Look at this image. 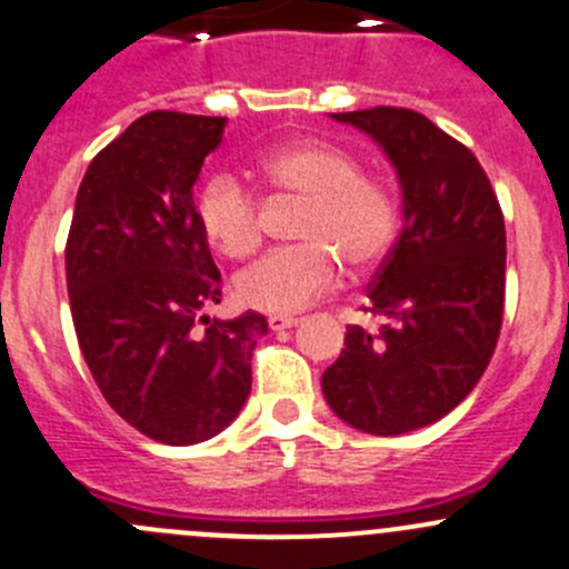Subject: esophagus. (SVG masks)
Here are the masks:
<instances>
[{
	"label": "esophagus",
	"mask_w": 569,
	"mask_h": 569,
	"mask_svg": "<svg viewBox=\"0 0 569 569\" xmlns=\"http://www.w3.org/2000/svg\"><path fill=\"white\" fill-rule=\"evenodd\" d=\"M269 330L272 332H280V330H291V327L300 325V319H295V316H269Z\"/></svg>",
	"instance_id": "esophagus-1"
}]
</instances>
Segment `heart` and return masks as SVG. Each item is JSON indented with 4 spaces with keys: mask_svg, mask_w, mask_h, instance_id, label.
Returning <instances> with one entry per match:
<instances>
[{
    "mask_svg": "<svg viewBox=\"0 0 569 569\" xmlns=\"http://www.w3.org/2000/svg\"><path fill=\"white\" fill-rule=\"evenodd\" d=\"M256 177L280 199L305 204L297 223L302 248L261 256L234 278L237 300L261 313L289 316L327 295L338 261L365 272L387 253L398 229V204L360 160L327 141H295L256 160ZM201 234L218 253L242 259L261 242L259 204L231 174H212L196 196Z\"/></svg>",
    "mask_w": 569,
    "mask_h": 569,
    "instance_id": "obj_1",
    "label": "heart"
}]
</instances>
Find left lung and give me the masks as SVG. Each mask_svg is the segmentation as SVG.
Here are the masks:
<instances>
[{
	"label": "left lung",
	"mask_w": 569,
	"mask_h": 569,
	"mask_svg": "<svg viewBox=\"0 0 569 569\" xmlns=\"http://www.w3.org/2000/svg\"><path fill=\"white\" fill-rule=\"evenodd\" d=\"M330 117L385 149L403 231L362 305L379 330L346 327L321 392L346 426L400 436L450 415L486 373L505 310V218L475 154L422 113Z\"/></svg>",
	"instance_id": "1"
}]
</instances>
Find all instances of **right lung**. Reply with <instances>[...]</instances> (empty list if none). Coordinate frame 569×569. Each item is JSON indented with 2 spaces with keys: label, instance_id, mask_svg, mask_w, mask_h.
<instances>
[{
  "label": "right lung",
  "instance_id": "right-lung-1",
  "mask_svg": "<svg viewBox=\"0 0 569 569\" xmlns=\"http://www.w3.org/2000/svg\"><path fill=\"white\" fill-rule=\"evenodd\" d=\"M226 117L149 111L89 163L64 269L81 355L109 406L171 447L229 428L250 395L264 316L209 319L220 272L193 184Z\"/></svg>",
  "mask_w": 569,
  "mask_h": 569
}]
</instances>
